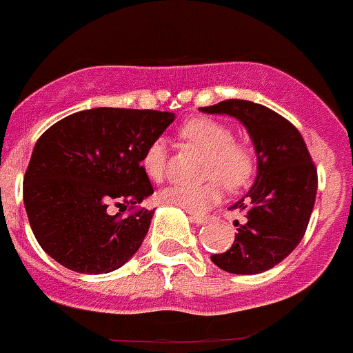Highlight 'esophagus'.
I'll use <instances>...</instances> for the list:
<instances>
[{
	"label": "esophagus",
	"mask_w": 353,
	"mask_h": 353,
	"mask_svg": "<svg viewBox=\"0 0 353 353\" xmlns=\"http://www.w3.org/2000/svg\"><path fill=\"white\" fill-rule=\"evenodd\" d=\"M189 219L196 224H203L208 221V215H201V214H189Z\"/></svg>",
	"instance_id": "obj_1"
}]
</instances>
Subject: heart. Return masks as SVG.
I'll list each match as a JSON object with an SVG mask.
<instances>
[{
	"label": "heart",
	"instance_id": "heart-1",
	"mask_svg": "<svg viewBox=\"0 0 353 353\" xmlns=\"http://www.w3.org/2000/svg\"><path fill=\"white\" fill-rule=\"evenodd\" d=\"M187 146L205 154L203 176L207 182L198 185H171L159 194L164 205L185 212H205L223 196V183L230 191L242 189L251 182L256 171L254 150L233 138V129L212 118H192L179 130ZM141 168L152 182H162L168 174V148L164 139H154L146 146Z\"/></svg>",
	"mask_w": 353,
	"mask_h": 353
}]
</instances>
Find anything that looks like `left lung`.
Here are the masks:
<instances>
[{
	"label": "left lung",
	"mask_w": 353,
	"mask_h": 353,
	"mask_svg": "<svg viewBox=\"0 0 353 353\" xmlns=\"http://www.w3.org/2000/svg\"><path fill=\"white\" fill-rule=\"evenodd\" d=\"M199 109L242 121L258 161L251 191L232 207L244 212L245 223H235L239 233L232 248L210 260L232 274L265 272L281 263L304 236L316 198V168L301 132L272 109L239 99Z\"/></svg>",
	"instance_id": "1"
}]
</instances>
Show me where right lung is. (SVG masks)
Instances as JSON below:
<instances>
[{"instance_id": "add662e5", "label": "right lung", "mask_w": 353, "mask_h": 353, "mask_svg": "<svg viewBox=\"0 0 353 353\" xmlns=\"http://www.w3.org/2000/svg\"><path fill=\"white\" fill-rule=\"evenodd\" d=\"M173 120L168 111L95 108L40 136L23 194L33 235L52 260L74 272L108 274L136 254L154 217L138 208L154 194L141 157ZM111 204L131 214L113 216Z\"/></svg>"}]
</instances>
